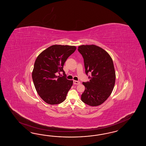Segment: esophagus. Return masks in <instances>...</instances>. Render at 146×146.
Instances as JSON below:
<instances>
[{"label": "esophagus", "mask_w": 146, "mask_h": 146, "mask_svg": "<svg viewBox=\"0 0 146 146\" xmlns=\"http://www.w3.org/2000/svg\"><path fill=\"white\" fill-rule=\"evenodd\" d=\"M73 84H81V82L79 81H75V80H74L73 81Z\"/></svg>", "instance_id": "obj_1"}]
</instances>
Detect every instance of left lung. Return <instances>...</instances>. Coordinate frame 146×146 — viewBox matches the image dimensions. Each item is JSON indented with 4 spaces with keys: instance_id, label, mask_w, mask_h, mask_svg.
<instances>
[{
    "instance_id": "8db88e82",
    "label": "left lung",
    "mask_w": 146,
    "mask_h": 146,
    "mask_svg": "<svg viewBox=\"0 0 146 146\" xmlns=\"http://www.w3.org/2000/svg\"><path fill=\"white\" fill-rule=\"evenodd\" d=\"M78 51L84 59L85 73L90 81L83 82L85 87L81 100L90 106H98L110 96L115 84V73L112 58L104 49L95 45H82Z\"/></svg>"
}]
</instances>
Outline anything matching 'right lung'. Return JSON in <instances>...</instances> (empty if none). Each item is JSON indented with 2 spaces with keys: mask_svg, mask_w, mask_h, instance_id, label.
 Listing matches in <instances>:
<instances>
[{
  "mask_svg": "<svg viewBox=\"0 0 146 146\" xmlns=\"http://www.w3.org/2000/svg\"><path fill=\"white\" fill-rule=\"evenodd\" d=\"M75 50L74 46L53 45L36 58L32 78L38 94L46 103L58 104L65 100L73 81L67 79L63 66ZM60 71L63 76H57L56 73Z\"/></svg>",
  "mask_w": 146,
  "mask_h": 146,
  "instance_id": "right-lung-1",
  "label": "right lung"
}]
</instances>
